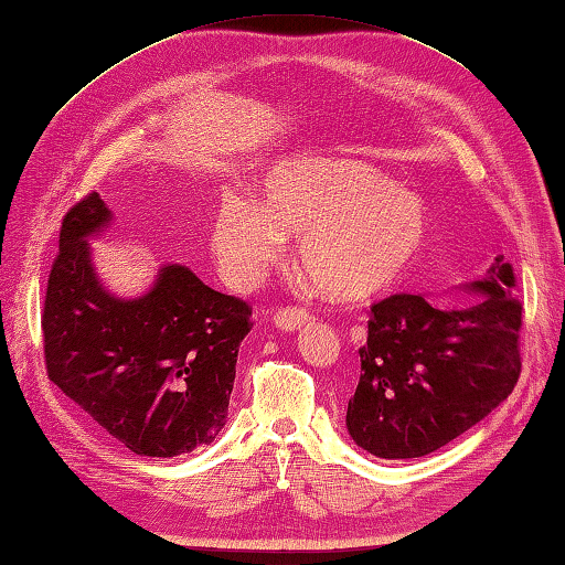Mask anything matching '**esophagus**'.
Masks as SVG:
<instances>
[{"label": "esophagus", "instance_id": "esophagus-1", "mask_svg": "<svg viewBox=\"0 0 565 565\" xmlns=\"http://www.w3.org/2000/svg\"><path fill=\"white\" fill-rule=\"evenodd\" d=\"M310 320H313V316H310L306 308H298V306H286L274 313V326L284 332L301 330Z\"/></svg>", "mask_w": 565, "mask_h": 565}]
</instances>
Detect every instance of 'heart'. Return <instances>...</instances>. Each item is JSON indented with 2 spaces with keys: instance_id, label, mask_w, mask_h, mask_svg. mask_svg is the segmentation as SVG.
Wrapping results in <instances>:
<instances>
[{
  "instance_id": "1",
  "label": "heart",
  "mask_w": 565,
  "mask_h": 565,
  "mask_svg": "<svg viewBox=\"0 0 565 565\" xmlns=\"http://www.w3.org/2000/svg\"><path fill=\"white\" fill-rule=\"evenodd\" d=\"M301 235L298 267L332 301H364L403 279L427 245V211L374 167L352 160H294L264 179V199L225 194L213 223V255L235 289H247Z\"/></svg>"
}]
</instances>
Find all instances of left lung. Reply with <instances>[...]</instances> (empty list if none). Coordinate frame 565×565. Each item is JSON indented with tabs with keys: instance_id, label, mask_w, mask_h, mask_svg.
Here are the masks:
<instances>
[{
	"instance_id": "left-lung-1",
	"label": "left lung",
	"mask_w": 565,
	"mask_h": 565,
	"mask_svg": "<svg viewBox=\"0 0 565 565\" xmlns=\"http://www.w3.org/2000/svg\"><path fill=\"white\" fill-rule=\"evenodd\" d=\"M510 262L495 259L468 286L481 301L439 308L417 294L371 303L359 347L356 391L347 429L379 459L437 451L493 413L518 386L522 303Z\"/></svg>"
}]
</instances>
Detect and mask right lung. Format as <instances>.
I'll return each mask as SVG.
<instances>
[{"label":"right lung","mask_w":565,"mask_h":565,"mask_svg":"<svg viewBox=\"0 0 565 565\" xmlns=\"http://www.w3.org/2000/svg\"><path fill=\"white\" fill-rule=\"evenodd\" d=\"M109 218L92 191L60 225L41 318L47 379L130 451L189 454L225 425L252 308L179 264L142 298L118 301L102 289L87 243Z\"/></svg>","instance_id":"obj_1"}]
</instances>
